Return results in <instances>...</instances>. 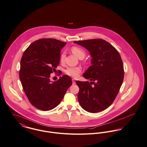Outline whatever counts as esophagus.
<instances>
[{
    "label": "esophagus",
    "mask_w": 147,
    "mask_h": 147,
    "mask_svg": "<svg viewBox=\"0 0 147 147\" xmlns=\"http://www.w3.org/2000/svg\"><path fill=\"white\" fill-rule=\"evenodd\" d=\"M72 82H73V84H76V81L74 79H72Z\"/></svg>",
    "instance_id": "esophagus-1"
}]
</instances>
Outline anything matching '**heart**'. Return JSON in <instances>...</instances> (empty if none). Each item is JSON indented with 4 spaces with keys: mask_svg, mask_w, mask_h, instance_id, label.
Listing matches in <instances>:
<instances>
[{
    "mask_svg": "<svg viewBox=\"0 0 147 147\" xmlns=\"http://www.w3.org/2000/svg\"><path fill=\"white\" fill-rule=\"evenodd\" d=\"M71 52L79 59L83 58L85 56V52L84 50L77 46H74L71 49ZM65 56L64 53H63L60 56V61L61 63L64 61ZM82 69L80 67H67L65 70V73L69 76H70L73 78H77L80 76L81 73Z\"/></svg>",
    "mask_w": 147,
    "mask_h": 147,
    "instance_id": "1",
    "label": "heart"
}]
</instances>
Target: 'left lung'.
Masks as SVG:
<instances>
[{"label": "left lung", "instance_id": "obj_1", "mask_svg": "<svg viewBox=\"0 0 147 147\" xmlns=\"http://www.w3.org/2000/svg\"><path fill=\"white\" fill-rule=\"evenodd\" d=\"M87 49L92 57L91 64L83 76L88 82L77 81L80 88L78 101L90 113H96L108 108L116 98L124 78L123 64L117 50L101 39L74 41Z\"/></svg>", "mask_w": 147, "mask_h": 147}]
</instances>
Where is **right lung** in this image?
<instances>
[{"mask_svg":"<svg viewBox=\"0 0 147 147\" xmlns=\"http://www.w3.org/2000/svg\"><path fill=\"white\" fill-rule=\"evenodd\" d=\"M66 43L52 38L40 39L22 55L20 80L30 102L40 110L47 111L56 107L72 84L67 75L57 81L49 80L51 73L59 65L60 52Z\"/></svg>","mask_w":147,"mask_h":147,"instance_id":"add662e5","label":"right lung"}]
</instances>
